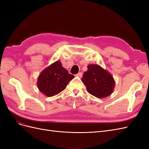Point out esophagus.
<instances>
[{
	"instance_id": "1",
	"label": "esophagus",
	"mask_w": 149,
	"mask_h": 149,
	"mask_svg": "<svg viewBox=\"0 0 149 149\" xmlns=\"http://www.w3.org/2000/svg\"><path fill=\"white\" fill-rule=\"evenodd\" d=\"M76 76H78V77H79V78H81L83 76V73L82 72H79V73H78L77 74H76Z\"/></svg>"
}]
</instances>
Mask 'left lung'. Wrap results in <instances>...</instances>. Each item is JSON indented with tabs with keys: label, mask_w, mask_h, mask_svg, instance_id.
<instances>
[{
	"label": "left lung",
	"mask_w": 149,
	"mask_h": 149,
	"mask_svg": "<svg viewBox=\"0 0 149 149\" xmlns=\"http://www.w3.org/2000/svg\"><path fill=\"white\" fill-rule=\"evenodd\" d=\"M81 81L89 93L100 99L111 95L115 87L113 76L98 65H89Z\"/></svg>",
	"instance_id": "1"
}]
</instances>
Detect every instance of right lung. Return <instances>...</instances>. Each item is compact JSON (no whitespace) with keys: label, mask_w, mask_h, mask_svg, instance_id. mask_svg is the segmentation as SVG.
<instances>
[{"label":"right lung","mask_w":149,"mask_h":149,"mask_svg":"<svg viewBox=\"0 0 149 149\" xmlns=\"http://www.w3.org/2000/svg\"><path fill=\"white\" fill-rule=\"evenodd\" d=\"M74 78L58 60L41 72L38 78L37 87L44 95L53 96L63 91Z\"/></svg>","instance_id":"obj_1"}]
</instances>
